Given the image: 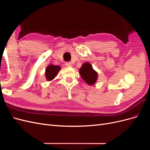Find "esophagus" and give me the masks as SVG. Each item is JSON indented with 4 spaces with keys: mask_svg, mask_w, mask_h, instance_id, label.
I'll return each instance as SVG.
<instances>
[{
    "mask_svg": "<svg viewBox=\"0 0 150 150\" xmlns=\"http://www.w3.org/2000/svg\"><path fill=\"white\" fill-rule=\"evenodd\" d=\"M65 65L67 66V67H72V64L71 62H67L65 63Z\"/></svg>",
    "mask_w": 150,
    "mask_h": 150,
    "instance_id": "1",
    "label": "esophagus"
}]
</instances>
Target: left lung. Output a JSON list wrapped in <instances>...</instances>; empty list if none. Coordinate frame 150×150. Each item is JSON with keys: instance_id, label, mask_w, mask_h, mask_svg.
Listing matches in <instances>:
<instances>
[{"instance_id": "1", "label": "left lung", "mask_w": 150, "mask_h": 150, "mask_svg": "<svg viewBox=\"0 0 150 150\" xmlns=\"http://www.w3.org/2000/svg\"><path fill=\"white\" fill-rule=\"evenodd\" d=\"M79 74L81 78L89 85L96 83L98 78V72L95 71L90 63L86 62L79 69Z\"/></svg>"}]
</instances>
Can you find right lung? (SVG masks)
<instances>
[{"label":"right lung","instance_id":"obj_1","mask_svg":"<svg viewBox=\"0 0 150 150\" xmlns=\"http://www.w3.org/2000/svg\"><path fill=\"white\" fill-rule=\"evenodd\" d=\"M61 69V68L59 66L54 65L52 64H49L46 68V72H45V77H46V80L47 81L53 80Z\"/></svg>","mask_w":150,"mask_h":150}]
</instances>
